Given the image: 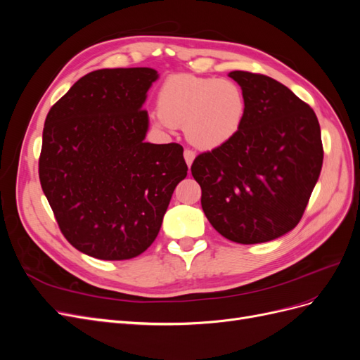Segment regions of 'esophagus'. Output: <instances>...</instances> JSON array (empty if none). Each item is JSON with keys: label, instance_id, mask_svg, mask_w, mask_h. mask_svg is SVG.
<instances>
[{"label": "esophagus", "instance_id": "esophagus-1", "mask_svg": "<svg viewBox=\"0 0 360 360\" xmlns=\"http://www.w3.org/2000/svg\"><path fill=\"white\" fill-rule=\"evenodd\" d=\"M183 155H184V160H186V163H188V167L191 168L192 162H193V159H195V151L191 150V148H186V150H184Z\"/></svg>", "mask_w": 360, "mask_h": 360}]
</instances>
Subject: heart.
<instances>
[{
	"instance_id": "heart-1",
	"label": "heart",
	"mask_w": 360,
	"mask_h": 360,
	"mask_svg": "<svg viewBox=\"0 0 360 360\" xmlns=\"http://www.w3.org/2000/svg\"><path fill=\"white\" fill-rule=\"evenodd\" d=\"M158 111L160 126L184 127L195 147L213 150L237 134L245 99L233 81L177 73L162 84Z\"/></svg>"
}]
</instances>
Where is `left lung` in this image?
Segmentation results:
<instances>
[{
    "instance_id": "obj_1",
    "label": "left lung",
    "mask_w": 360,
    "mask_h": 360,
    "mask_svg": "<svg viewBox=\"0 0 360 360\" xmlns=\"http://www.w3.org/2000/svg\"><path fill=\"white\" fill-rule=\"evenodd\" d=\"M245 115L224 146L195 158L201 207L231 242L274 240L296 226L323 165L320 124L312 108L266 75L234 70Z\"/></svg>"
}]
</instances>
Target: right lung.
I'll return each instance as SVG.
<instances>
[{"label": "right lung", "mask_w": 360, "mask_h": 360, "mask_svg": "<svg viewBox=\"0 0 360 360\" xmlns=\"http://www.w3.org/2000/svg\"><path fill=\"white\" fill-rule=\"evenodd\" d=\"M156 79L148 68L94 70L48 112L41 189L63 236L90 257L118 261L143 254L188 176L180 144L144 143L143 103Z\"/></svg>", "instance_id": "1"}]
</instances>
